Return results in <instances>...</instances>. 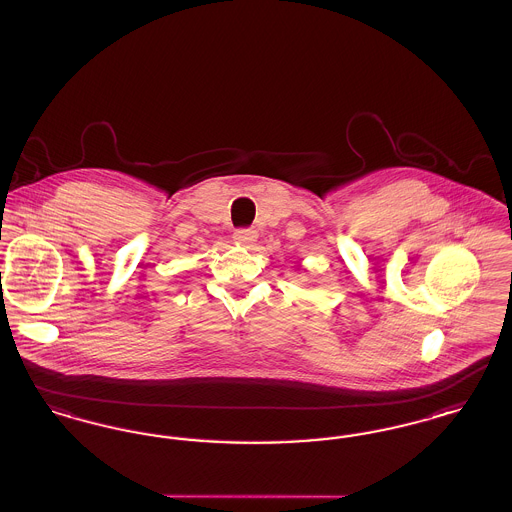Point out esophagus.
<instances>
[{
	"label": "esophagus",
	"mask_w": 512,
	"mask_h": 512,
	"mask_svg": "<svg viewBox=\"0 0 512 512\" xmlns=\"http://www.w3.org/2000/svg\"><path fill=\"white\" fill-rule=\"evenodd\" d=\"M233 239H235L237 244L250 246L254 240L258 239V233H256L254 229H237V231H235V235H233Z\"/></svg>",
	"instance_id": "esophagus-1"
}]
</instances>
